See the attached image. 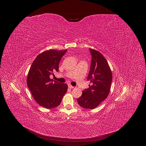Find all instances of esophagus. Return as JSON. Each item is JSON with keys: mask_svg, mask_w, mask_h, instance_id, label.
<instances>
[{"mask_svg": "<svg viewBox=\"0 0 146 146\" xmlns=\"http://www.w3.org/2000/svg\"><path fill=\"white\" fill-rule=\"evenodd\" d=\"M68 87H69V88H70V89H73V88H74V87H73V86H71V85H70V84H69V85H68Z\"/></svg>", "mask_w": 146, "mask_h": 146, "instance_id": "1", "label": "esophagus"}]
</instances>
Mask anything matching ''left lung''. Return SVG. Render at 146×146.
<instances>
[{
	"label": "left lung",
	"instance_id": "left-lung-1",
	"mask_svg": "<svg viewBox=\"0 0 146 146\" xmlns=\"http://www.w3.org/2000/svg\"><path fill=\"white\" fill-rule=\"evenodd\" d=\"M91 54V64L87 80L89 88L82 91L77 99L78 105L84 109H93L108 96L113 80L108 62L103 55L96 50L89 49Z\"/></svg>",
	"mask_w": 146,
	"mask_h": 146
}]
</instances>
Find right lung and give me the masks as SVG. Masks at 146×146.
<instances>
[{"mask_svg": "<svg viewBox=\"0 0 146 146\" xmlns=\"http://www.w3.org/2000/svg\"><path fill=\"white\" fill-rule=\"evenodd\" d=\"M67 50H50L37 56L29 69L27 86L36 102L41 106H58L68 90V85L54 81L50 76L58 72L59 62Z\"/></svg>", "mask_w": 146, "mask_h": 146, "instance_id": "obj_1", "label": "right lung"}]
</instances>
